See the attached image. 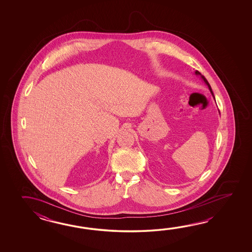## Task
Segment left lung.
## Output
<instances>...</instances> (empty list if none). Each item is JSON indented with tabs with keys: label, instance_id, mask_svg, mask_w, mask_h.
Instances as JSON below:
<instances>
[{
	"label": "left lung",
	"instance_id": "left-lung-1",
	"mask_svg": "<svg viewBox=\"0 0 252 252\" xmlns=\"http://www.w3.org/2000/svg\"><path fill=\"white\" fill-rule=\"evenodd\" d=\"M195 75H201V77H202V79H203V80L204 81V83H205V84H206V85H207V86H208V88H209L210 92H211V93H212V94H213V96H214V94H213V91H212V88H211V86H210L209 83H208V81L206 80V78H205V77H204V75H201V73H200V72H199V71H195Z\"/></svg>",
	"mask_w": 252,
	"mask_h": 252
}]
</instances>
